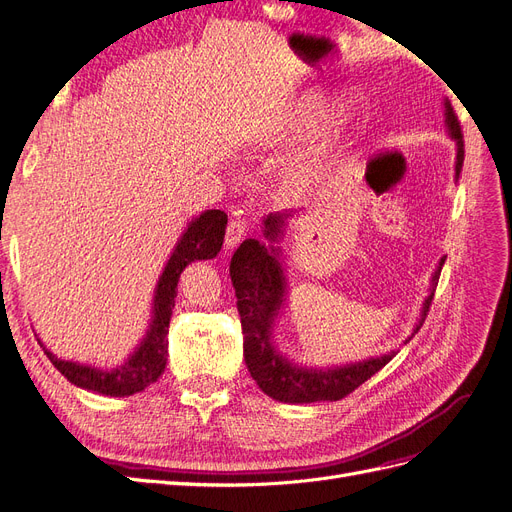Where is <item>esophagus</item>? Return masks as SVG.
Returning <instances> with one entry per match:
<instances>
[{"label": "esophagus", "mask_w": 512, "mask_h": 512, "mask_svg": "<svg viewBox=\"0 0 512 512\" xmlns=\"http://www.w3.org/2000/svg\"><path fill=\"white\" fill-rule=\"evenodd\" d=\"M250 222L247 220H241V218H237V220H230V224H228V228H226V247L228 250H232V247H237L245 237H247V232H250Z\"/></svg>", "instance_id": "obj_1"}]
</instances>
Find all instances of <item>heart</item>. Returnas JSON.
I'll list each match as a JSON object with an SVG mask.
<instances>
[{"label":"heart","instance_id":"obj_1","mask_svg":"<svg viewBox=\"0 0 512 512\" xmlns=\"http://www.w3.org/2000/svg\"><path fill=\"white\" fill-rule=\"evenodd\" d=\"M327 115V106L320 98H305L303 102H299L294 106V111H290V115L284 119L282 128L277 130L269 141L277 143V141H299V138H305L312 134ZM309 179V166L307 164H299L290 170V183L294 185H303Z\"/></svg>","mask_w":512,"mask_h":512}]
</instances>
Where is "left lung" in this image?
Instances as JSON below:
<instances>
[{
    "label": "left lung",
    "instance_id": "obj_1",
    "mask_svg": "<svg viewBox=\"0 0 512 512\" xmlns=\"http://www.w3.org/2000/svg\"><path fill=\"white\" fill-rule=\"evenodd\" d=\"M446 123L457 141L455 173L459 177L463 166V134L453 106L448 102ZM280 226L282 215H269L265 220V235L275 239ZM273 254V247L271 252H267V247L256 239H247L230 260V280L235 286L237 309L241 316L243 356L247 369H250L252 378L262 391L277 401H286V404H312V401H337L348 397L363 382L378 374L397 352L327 371L292 367L271 346V324L284 301V275L280 262ZM442 265L444 258L440 262V269ZM440 269L433 275V284L440 277ZM431 301L433 290L423 305V318L418 322L416 331L423 327Z\"/></svg>",
    "mask_w": 512,
    "mask_h": 512
}]
</instances>
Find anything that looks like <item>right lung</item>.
Segmentation results:
<instances>
[{
    "mask_svg": "<svg viewBox=\"0 0 512 512\" xmlns=\"http://www.w3.org/2000/svg\"><path fill=\"white\" fill-rule=\"evenodd\" d=\"M228 215L220 209L205 211L196 218L188 230L183 232L181 241L177 243L173 256L166 262L164 273L158 282L156 299H153V322L151 329L126 365H121L111 371H102L94 367H85L72 361H61L49 350L44 354L49 356L57 371H61L72 384L81 386L87 391H96L111 397H126L145 391L149 384L156 382L166 367L168 356V324L173 316V307L177 299V284L183 269L194 260H209L220 252L224 232H226Z\"/></svg>",
    "mask_w": 512,
    "mask_h": 512,
    "instance_id": "right-lung-1",
    "label": "right lung"
}]
</instances>
